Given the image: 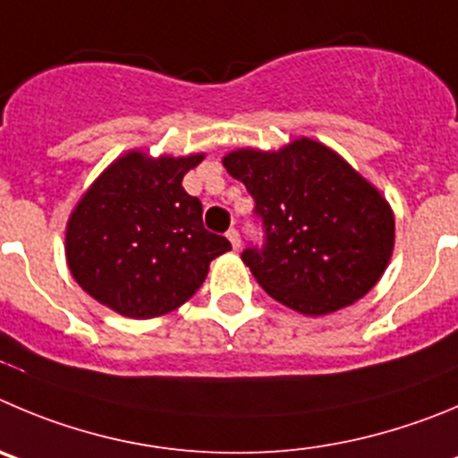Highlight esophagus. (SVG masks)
<instances>
[{
  "label": "esophagus",
  "instance_id": "1",
  "mask_svg": "<svg viewBox=\"0 0 458 458\" xmlns=\"http://www.w3.org/2000/svg\"><path fill=\"white\" fill-rule=\"evenodd\" d=\"M225 237L230 239V243H233V249L239 250V246H242V239H239V230L237 228H230L228 233H225Z\"/></svg>",
  "mask_w": 458,
  "mask_h": 458
}]
</instances>
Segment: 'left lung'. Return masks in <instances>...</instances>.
<instances>
[{"label":"left lung","instance_id":"obj_1","mask_svg":"<svg viewBox=\"0 0 458 458\" xmlns=\"http://www.w3.org/2000/svg\"><path fill=\"white\" fill-rule=\"evenodd\" d=\"M224 166L255 200L262 243H249L242 259L268 296L323 316L375 287L391 259L395 221L344 157L302 138L277 153L242 148Z\"/></svg>","mask_w":458,"mask_h":458}]
</instances>
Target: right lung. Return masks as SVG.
I'll return each mask as SVG.
<instances>
[{
	"mask_svg": "<svg viewBox=\"0 0 458 458\" xmlns=\"http://www.w3.org/2000/svg\"><path fill=\"white\" fill-rule=\"evenodd\" d=\"M203 156L147 160L128 153L104 171L67 224V264L101 305L153 318L190 301L230 242L203 225L182 176Z\"/></svg>",
	"mask_w": 458,
	"mask_h": 458,
	"instance_id": "add662e5",
	"label": "right lung"
}]
</instances>
